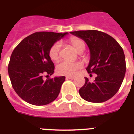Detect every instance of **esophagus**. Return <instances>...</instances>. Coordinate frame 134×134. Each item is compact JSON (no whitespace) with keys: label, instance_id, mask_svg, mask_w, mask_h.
<instances>
[{"label":"esophagus","instance_id":"1","mask_svg":"<svg viewBox=\"0 0 134 134\" xmlns=\"http://www.w3.org/2000/svg\"><path fill=\"white\" fill-rule=\"evenodd\" d=\"M66 79H75V77H70V76H68L66 77Z\"/></svg>","mask_w":134,"mask_h":134}]
</instances>
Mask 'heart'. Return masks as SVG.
<instances>
[{"mask_svg":"<svg viewBox=\"0 0 134 134\" xmlns=\"http://www.w3.org/2000/svg\"><path fill=\"white\" fill-rule=\"evenodd\" d=\"M70 43L75 47L79 53H82L86 48V44L84 41L76 37H72L69 40ZM62 44L59 42H55L51 47L49 51L50 58L53 61L57 62L60 58V50ZM82 67V64L79 62H70L67 61H63L57 65L56 71L59 75L65 76H73L77 73V70Z\"/></svg>","mask_w":134,"mask_h":134,"instance_id":"obj_1","label":"heart"}]
</instances>
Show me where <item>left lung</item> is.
Segmentation results:
<instances>
[{
    "instance_id": "8db88e82",
    "label": "left lung",
    "mask_w": 134,
    "mask_h": 134,
    "mask_svg": "<svg viewBox=\"0 0 134 134\" xmlns=\"http://www.w3.org/2000/svg\"><path fill=\"white\" fill-rule=\"evenodd\" d=\"M87 44L90 59L86 70L97 74L93 82L85 77L86 82L79 89L80 96L92 103L109 100L119 91L126 72L125 57L122 47L108 34L97 30L70 32Z\"/></svg>"
}]
</instances>
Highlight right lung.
<instances>
[{"instance_id": "add662e5", "label": "right lung", "mask_w": 134, "mask_h": 134, "mask_svg": "<svg viewBox=\"0 0 134 134\" xmlns=\"http://www.w3.org/2000/svg\"><path fill=\"white\" fill-rule=\"evenodd\" d=\"M68 33L36 32L23 40L13 51L8 66L12 85L21 99L34 105H44L57 99L66 77L44 80L54 73L50 48Z\"/></svg>"}]
</instances>
